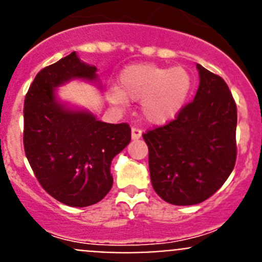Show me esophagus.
I'll return each mask as SVG.
<instances>
[{
  "instance_id": "34e87169",
  "label": "esophagus",
  "mask_w": 262,
  "mask_h": 262,
  "mask_svg": "<svg viewBox=\"0 0 262 262\" xmlns=\"http://www.w3.org/2000/svg\"><path fill=\"white\" fill-rule=\"evenodd\" d=\"M142 137V130L139 128H132V139L133 141H137V139H139Z\"/></svg>"
}]
</instances>
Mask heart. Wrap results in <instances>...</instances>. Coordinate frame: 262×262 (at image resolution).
<instances>
[{"label": "heart", "mask_w": 262, "mask_h": 262, "mask_svg": "<svg viewBox=\"0 0 262 262\" xmlns=\"http://www.w3.org/2000/svg\"><path fill=\"white\" fill-rule=\"evenodd\" d=\"M191 87V76L185 68L138 63L123 70L118 87L107 92V99L116 106L141 101L142 118L153 125H163L180 114Z\"/></svg>", "instance_id": "b5f03b06"}]
</instances>
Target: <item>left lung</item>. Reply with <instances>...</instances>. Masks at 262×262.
I'll use <instances>...</instances> for the list:
<instances>
[{"instance_id": "left-lung-1", "label": "left lung", "mask_w": 262, "mask_h": 262, "mask_svg": "<svg viewBox=\"0 0 262 262\" xmlns=\"http://www.w3.org/2000/svg\"><path fill=\"white\" fill-rule=\"evenodd\" d=\"M199 89L166 125L148 130L150 181L173 205H194L221 189L236 163L237 106L224 80L196 64Z\"/></svg>"}]
</instances>
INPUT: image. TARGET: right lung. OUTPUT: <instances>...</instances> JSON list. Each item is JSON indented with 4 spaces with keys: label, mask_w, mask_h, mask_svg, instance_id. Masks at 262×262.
<instances>
[{
    "label": "right lung",
    "mask_w": 262,
    "mask_h": 262,
    "mask_svg": "<svg viewBox=\"0 0 262 262\" xmlns=\"http://www.w3.org/2000/svg\"><path fill=\"white\" fill-rule=\"evenodd\" d=\"M96 71L72 52L36 75L24 102L26 158L43 189L70 207L104 199L113 186V158L132 137L126 123H104L58 100L55 90L71 80L96 83Z\"/></svg>",
    "instance_id": "obj_1"
}]
</instances>
